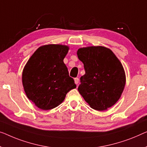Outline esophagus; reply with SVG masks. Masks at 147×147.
I'll return each instance as SVG.
<instances>
[{
	"label": "esophagus",
	"instance_id": "obj_1",
	"mask_svg": "<svg viewBox=\"0 0 147 147\" xmlns=\"http://www.w3.org/2000/svg\"><path fill=\"white\" fill-rule=\"evenodd\" d=\"M74 82H75V84L76 85H78V82H79V78H74Z\"/></svg>",
	"mask_w": 147,
	"mask_h": 147
}]
</instances>
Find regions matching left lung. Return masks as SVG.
Here are the masks:
<instances>
[{
  "instance_id": "obj_1",
  "label": "left lung",
  "mask_w": 147,
  "mask_h": 147,
  "mask_svg": "<svg viewBox=\"0 0 147 147\" xmlns=\"http://www.w3.org/2000/svg\"><path fill=\"white\" fill-rule=\"evenodd\" d=\"M77 55L84 64L78 90L92 108L102 111L113 106L121 97L125 74L121 62L108 48H80Z\"/></svg>"
}]
</instances>
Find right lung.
<instances>
[{
  "label": "right lung",
  "mask_w": 147,
  "mask_h": 147,
  "mask_svg": "<svg viewBox=\"0 0 147 147\" xmlns=\"http://www.w3.org/2000/svg\"><path fill=\"white\" fill-rule=\"evenodd\" d=\"M68 51L65 45L41 46L26 63L22 73L23 86L27 97L39 108L49 110L56 108L68 92L76 87L63 62Z\"/></svg>",
  "instance_id": "obj_1"
}]
</instances>
